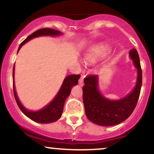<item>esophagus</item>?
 <instances>
[{
  "instance_id": "obj_1",
  "label": "esophagus",
  "mask_w": 154,
  "mask_h": 154,
  "mask_svg": "<svg viewBox=\"0 0 154 154\" xmlns=\"http://www.w3.org/2000/svg\"><path fill=\"white\" fill-rule=\"evenodd\" d=\"M83 80H84V77L82 75L79 79V84L80 86H83V85H84V82H83Z\"/></svg>"
}]
</instances>
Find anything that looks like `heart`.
Instances as JSON below:
<instances>
[{"label": "heart", "mask_w": 154, "mask_h": 154, "mask_svg": "<svg viewBox=\"0 0 154 154\" xmlns=\"http://www.w3.org/2000/svg\"><path fill=\"white\" fill-rule=\"evenodd\" d=\"M109 48L106 46H99L93 49L90 54L86 56L85 59L88 62L94 63L98 59L103 58L109 53Z\"/></svg>", "instance_id": "b5f03b06"}]
</instances>
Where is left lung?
Instances as JSON below:
<instances>
[{
	"label": "left lung",
	"instance_id": "obj_1",
	"mask_svg": "<svg viewBox=\"0 0 154 154\" xmlns=\"http://www.w3.org/2000/svg\"><path fill=\"white\" fill-rule=\"evenodd\" d=\"M130 58L137 69L135 89L125 98L117 100L105 98L98 89V76L91 75L84 79L83 103L88 119L100 126H112L122 122L132 114L137 105L141 86L142 69L136 49L130 51Z\"/></svg>",
	"mask_w": 154,
	"mask_h": 154
}]
</instances>
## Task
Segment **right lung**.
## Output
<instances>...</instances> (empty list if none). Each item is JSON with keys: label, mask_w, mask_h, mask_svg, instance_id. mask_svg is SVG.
Masks as SVG:
<instances>
[{"label": "right lung", "mask_w": 154, "mask_h": 154, "mask_svg": "<svg viewBox=\"0 0 154 154\" xmlns=\"http://www.w3.org/2000/svg\"><path fill=\"white\" fill-rule=\"evenodd\" d=\"M61 32L58 30H55L54 29H51V28H43V29H40L34 32L32 34L26 38L24 41L19 45L18 51L21 47L26 43V42L29 41L31 39L37 38V37L44 36V35H51V36H55V35H61ZM14 66L13 69V89H14V95L15 100L17 101V105L20 110L22 111L23 114L29 117V119L33 120V121L36 122L38 123H51L57 121L58 119H60L61 116L63 112V105H64V102L66 100V98L70 94L72 88L75 85H77L78 83V79L80 77L79 75H71L67 76L66 78L63 80V82L60 88L59 93L55 97V98L48 105L46 106L45 108L42 109L41 110H39L37 111H30L27 109H26L22 103H20L19 100L18 99L17 93L15 91V86L14 82Z\"/></svg>", "instance_id": "add662e5"}]
</instances>
